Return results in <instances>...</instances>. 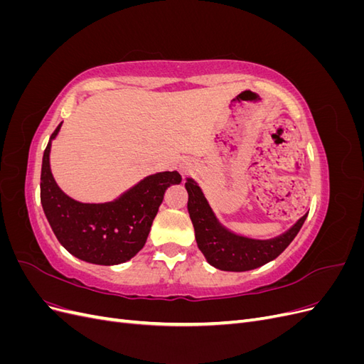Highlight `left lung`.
<instances>
[{"instance_id":"obj_1","label":"left lung","mask_w":364,"mask_h":364,"mask_svg":"<svg viewBox=\"0 0 364 364\" xmlns=\"http://www.w3.org/2000/svg\"><path fill=\"white\" fill-rule=\"evenodd\" d=\"M188 191V213L196 232L197 246L211 266L226 272H246L279 257L299 232L308 213L297 223L273 240H250L234 235L217 222L199 185L193 179L185 182Z\"/></svg>"}]
</instances>
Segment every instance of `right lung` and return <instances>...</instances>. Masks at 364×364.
I'll use <instances>...</instances> for the list:
<instances>
[{
	"label": "right lung",
	"instance_id": "obj_1",
	"mask_svg": "<svg viewBox=\"0 0 364 364\" xmlns=\"http://www.w3.org/2000/svg\"><path fill=\"white\" fill-rule=\"evenodd\" d=\"M59 129L60 124L53 132L51 139ZM50 147L51 142L42 158L41 203L59 243L71 255L102 266H114L134 258L146 245L165 190L171 183H181V174H151L111 203H79L63 194L54 182Z\"/></svg>",
	"mask_w": 364,
	"mask_h": 364
}]
</instances>
